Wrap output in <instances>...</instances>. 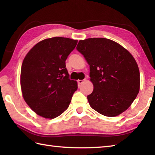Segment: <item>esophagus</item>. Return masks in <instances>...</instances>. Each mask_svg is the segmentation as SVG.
Wrapping results in <instances>:
<instances>
[{
	"label": "esophagus",
	"instance_id": "obj_1",
	"mask_svg": "<svg viewBox=\"0 0 155 155\" xmlns=\"http://www.w3.org/2000/svg\"><path fill=\"white\" fill-rule=\"evenodd\" d=\"M86 81V79H84V80H78V83L79 84H83L84 82Z\"/></svg>",
	"mask_w": 155,
	"mask_h": 155
}]
</instances>
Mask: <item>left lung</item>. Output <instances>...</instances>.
Instances as JSON below:
<instances>
[{"mask_svg": "<svg viewBox=\"0 0 155 155\" xmlns=\"http://www.w3.org/2000/svg\"><path fill=\"white\" fill-rule=\"evenodd\" d=\"M77 51L90 66L93 93L90 106L107 117L123 113L135 99L140 89V72L136 61L127 49L110 39L79 41Z\"/></svg>", "mask_w": 155, "mask_h": 155, "instance_id": "1", "label": "left lung"}]
</instances>
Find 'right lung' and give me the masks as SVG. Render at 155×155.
<instances>
[{"label": "right lung", "mask_w": 155, "mask_h": 155, "mask_svg": "<svg viewBox=\"0 0 155 155\" xmlns=\"http://www.w3.org/2000/svg\"><path fill=\"white\" fill-rule=\"evenodd\" d=\"M77 42L64 37L45 39L35 45L23 60L22 96L39 116L54 118L70 104L78 86L77 81L69 78L65 61Z\"/></svg>", "instance_id": "obj_1"}]
</instances>
